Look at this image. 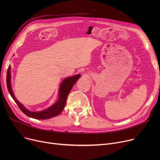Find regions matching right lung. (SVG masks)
Returning <instances> with one entry per match:
<instances>
[{"label":"right lung","mask_w":160,"mask_h":160,"mask_svg":"<svg viewBox=\"0 0 160 160\" xmlns=\"http://www.w3.org/2000/svg\"><path fill=\"white\" fill-rule=\"evenodd\" d=\"M81 75L78 74L63 79V80L61 83L60 88H59L58 99L57 101L51 106H50L48 108L45 109V110L40 112H32L28 110V109H27L21 103H20L18 100V99L15 98L12 88L10 65L8 67L7 71L6 83L8 91H9L11 97L15 100V102L17 103V104H18L20 110L25 115L29 117H31V118H33L36 119H48L52 118V117L58 115L59 114H60L61 112L63 111L66 104L67 95H69L71 89L74 85V83L78 81Z\"/></svg>","instance_id":"obj_1"}]
</instances>
